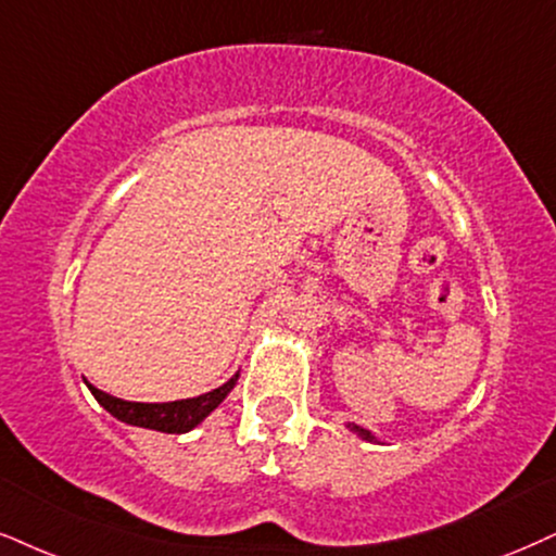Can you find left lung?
Returning <instances> with one entry per match:
<instances>
[{
	"label": "left lung",
	"instance_id": "1",
	"mask_svg": "<svg viewBox=\"0 0 556 556\" xmlns=\"http://www.w3.org/2000/svg\"><path fill=\"white\" fill-rule=\"evenodd\" d=\"M345 428H351L355 435H358V438H363V441H371V443H376V435L371 433V430L361 428V425H353V422H345Z\"/></svg>",
	"mask_w": 556,
	"mask_h": 556
}]
</instances>
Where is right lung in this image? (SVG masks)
Masks as SVG:
<instances>
[{
  "label": "right lung",
  "mask_w": 556,
  "mask_h": 556,
  "mask_svg": "<svg viewBox=\"0 0 556 556\" xmlns=\"http://www.w3.org/2000/svg\"><path fill=\"white\" fill-rule=\"evenodd\" d=\"M239 379V371L231 376L229 381L222 383L218 389H211L201 396H190V400H177V402H128L118 400V396L100 392L98 387L87 383V389L92 392L94 400H98L102 407L108 409L113 417H118L121 422L136 425V428H149L160 430V433H188L201 425L205 417H208L214 409L222 404L226 396H229L231 389Z\"/></svg>",
  "instance_id": "add662e5"
}]
</instances>
